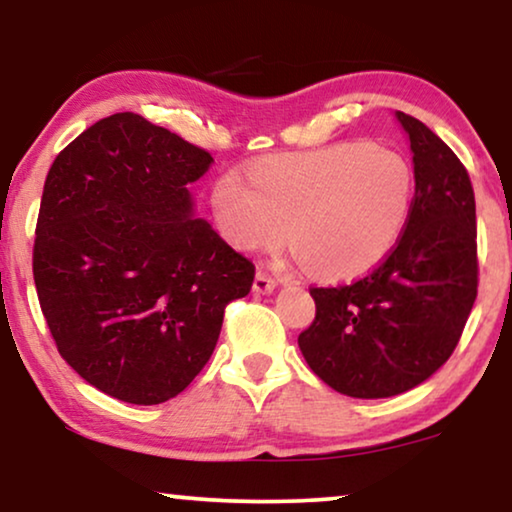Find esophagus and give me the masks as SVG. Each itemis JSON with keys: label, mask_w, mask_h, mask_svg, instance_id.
Listing matches in <instances>:
<instances>
[{"label": "esophagus", "mask_w": 512, "mask_h": 512, "mask_svg": "<svg viewBox=\"0 0 512 512\" xmlns=\"http://www.w3.org/2000/svg\"><path fill=\"white\" fill-rule=\"evenodd\" d=\"M275 289H277L275 279L258 270L256 277H254V293H258V296H268V293H272Z\"/></svg>", "instance_id": "esophagus-1"}]
</instances>
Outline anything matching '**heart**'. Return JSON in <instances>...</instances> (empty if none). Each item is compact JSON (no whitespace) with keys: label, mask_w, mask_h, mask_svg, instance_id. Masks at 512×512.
I'll return each mask as SVG.
<instances>
[{"label":"heart","mask_w":512,"mask_h":512,"mask_svg":"<svg viewBox=\"0 0 512 512\" xmlns=\"http://www.w3.org/2000/svg\"><path fill=\"white\" fill-rule=\"evenodd\" d=\"M212 188L221 235L242 251L289 244L324 282L368 275L408 226L415 174L401 153L366 142L256 160Z\"/></svg>","instance_id":"heart-1"}]
</instances>
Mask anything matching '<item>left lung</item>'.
Instances as JSON below:
<instances>
[{
	"label": "left lung",
	"instance_id": "obj_1",
	"mask_svg": "<svg viewBox=\"0 0 512 512\" xmlns=\"http://www.w3.org/2000/svg\"><path fill=\"white\" fill-rule=\"evenodd\" d=\"M410 139L415 200L394 251L359 282L310 289L317 317L298 335L307 366L352 398L415 389L457 347L478 296L475 198L466 167L422 121Z\"/></svg>",
	"mask_w": 512,
	"mask_h": 512
}]
</instances>
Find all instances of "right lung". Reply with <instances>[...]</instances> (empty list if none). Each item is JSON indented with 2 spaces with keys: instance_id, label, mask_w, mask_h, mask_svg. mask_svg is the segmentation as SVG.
<instances>
[{
  "instance_id": "obj_1",
  "label": "right lung",
  "mask_w": 512,
  "mask_h": 512,
  "mask_svg": "<svg viewBox=\"0 0 512 512\" xmlns=\"http://www.w3.org/2000/svg\"><path fill=\"white\" fill-rule=\"evenodd\" d=\"M214 158L123 111L81 132L48 170L34 284L58 352L102 394H181L256 268L195 216L188 184Z\"/></svg>"
}]
</instances>
